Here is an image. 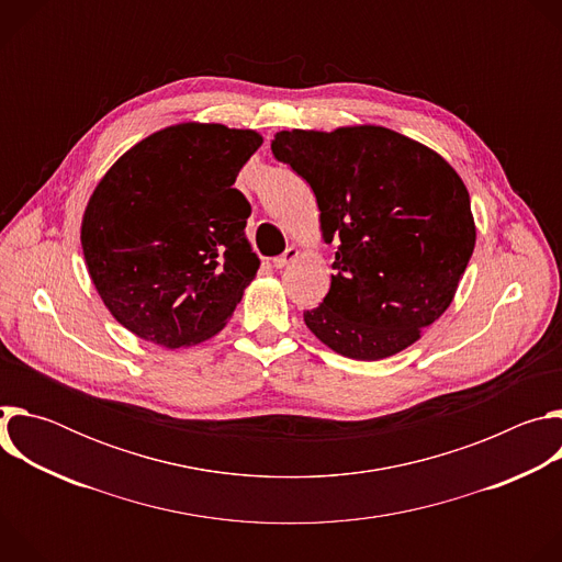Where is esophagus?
Returning a JSON list of instances; mask_svg holds the SVG:
<instances>
[{
	"mask_svg": "<svg viewBox=\"0 0 562 562\" xmlns=\"http://www.w3.org/2000/svg\"><path fill=\"white\" fill-rule=\"evenodd\" d=\"M295 258H297V249H295V247H289V249H286L282 256L273 258V267H276V269H282V267L291 265Z\"/></svg>",
	"mask_w": 562,
	"mask_h": 562,
	"instance_id": "1",
	"label": "esophagus"
}]
</instances>
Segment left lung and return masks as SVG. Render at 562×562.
I'll return each mask as SVG.
<instances>
[{"label": "left lung", "mask_w": 562, "mask_h": 562, "mask_svg": "<svg viewBox=\"0 0 562 562\" xmlns=\"http://www.w3.org/2000/svg\"><path fill=\"white\" fill-rule=\"evenodd\" d=\"M271 150L308 182L325 243H338L331 289L304 325L353 360L412 347L451 304L473 254L460 176L429 146L373 124L280 131Z\"/></svg>", "instance_id": "obj_1"}]
</instances>
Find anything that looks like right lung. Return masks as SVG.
<instances>
[{
  "label": "right lung",
  "mask_w": 562,
  "mask_h": 562,
  "mask_svg": "<svg viewBox=\"0 0 562 562\" xmlns=\"http://www.w3.org/2000/svg\"><path fill=\"white\" fill-rule=\"evenodd\" d=\"M251 128L184 122L128 148L82 217L89 276L122 327L180 349L220 334L260 269L251 204L233 182L260 148Z\"/></svg>",
  "instance_id": "obj_1"
}]
</instances>
